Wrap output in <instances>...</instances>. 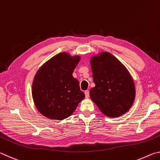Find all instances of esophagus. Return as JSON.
<instances>
[{
    "instance_id": "34e87169",
    "label": "esophagus",
    "mask_w": 160,
    "mask_h": 160,
    "mask_svg": "<svg viewBox=\"0 0 160 160\" xmlns=\"http://www.w3.org/2000/svg\"><path fill=\"white\" fill-rule=\"evenodd\" d=\"M85 97H87V98H88L89 96H90V92H89L88 90L85 91Z\"/></svg>"
}]
</instances>
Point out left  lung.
Instances as JSON below:
<instances>
[{
	"label": "left lung",
	"instance_id": "1",
	"mask_svg": "<svg viewBox=\"0 0 160 160\" xmlns=\"http://www.w3.org/2000/svg\"><path fill=\"white\" fill-rule=\"evenodd\" d=\"M94 88L90 95L99 110L109 117H118L133 104L135 88L126 68L109 52L91 58Z\"/></svg>",
	"mask_w": 160,
	"mask_h": 160
}]
</instances>
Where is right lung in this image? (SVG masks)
<instances>
[{
  "label": "right lung",
  "mask_w": 160,
  "mask_h": 160,
  "mask_svg": "<svg viewBox=\"0 0 160 160\" xmlns=\"http://www.w3.org/2000/svg\"><path fill=\"white\" fill-rule=\"evenodd\" d=\"M80 56L60 53L42 65L32 83V97L38 111L46 117L63 120L74 112L85 98L72 72Z\"/></svg>",
  "instance_id": "right-lung-1"
}]
</instances>
